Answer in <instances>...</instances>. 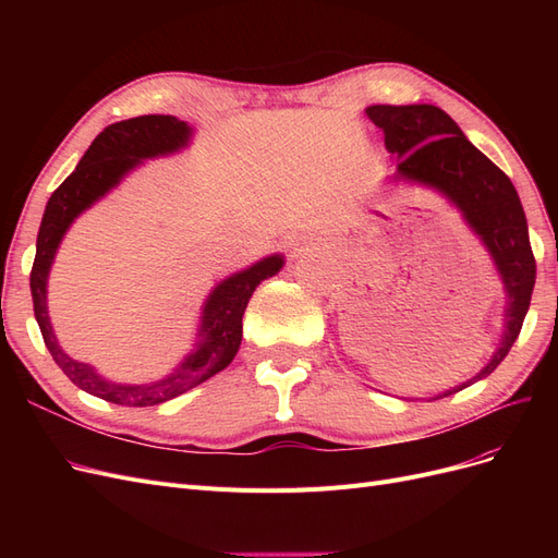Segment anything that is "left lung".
<instances>
[{
	"label": "left lung",
	"mask_w": 558,
	"mask_h": 558,
	"mask_svg": "<svg viewBox=\"0 0 558 558\" xmlns=\"http://www.w3.org/2000/svg\"><path fill=\"white\" fill-rule=\"evenodd\" d=\"M367 116L384 130L386 148L398 154L400 177L428 183L456 202L492 251L508 291L505 337L496 356L477 377L445 393L451 396L492 375L519 337L535 283L526 216L510 177L472 146L442 109L433 105H375L367 107Z\"/></svg>",
	"instance_id": "8db88e82"
}]
</instances>
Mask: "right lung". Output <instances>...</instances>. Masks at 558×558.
Segmentation results:
<instances>
[{
    "label": "right lung",
    "mask_w": 558,
    "mask_h": 558,
    "mask_svg": "<svg viewBox=\"0 0 558 558\" xmlns=\"http://www.w3.org/2000/svg\"><path fill=\"white\" fill-rule=\"evenodd\" d=\"M189 137L191 128L174 116H137L107 125L97 134L95 142L86 150V156L76 165V170L50 195L41 218L37 256L29 272L32 302H35V316L41 337L50 356H53L62 373L72 379V384L107 402L128 404V408H148V404H158L191 391L197 384L221 373L223 367L230 365L242 344V316L248 305V298L260 281L277 275L283 265L281 256H272L226 279L223 283H218L216 291L207 300L205 312H202L205 314L199 328L202 342L162 381L148 386L113 384L99 377L90 365L70 359L60 349L48 320L46 279L62 234L83 209H88L95 199L113 189L134 165H140L142 158L172 154V150L189 142Z\"/></svg>",
    "instance_id": "obj_1"
}]
</instances>
